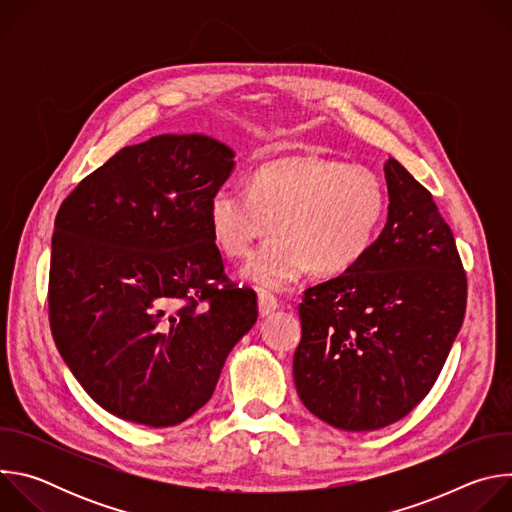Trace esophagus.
<instances>
[{
	"label": "esophagus",
	"mask_w": 512,
	"mask_h": 512,
	"mask_svg": "<svg viewBox=\"0 0 512 512\" xmlns=\"http://www.w3.org/2000/svg\"><path fill=\"white\" fill-rule=\"evenodd\" d=\"M257 304H259V316H261V318L271 316V314L279 308L277 298H275V296H271V294H267V291H259Z\"/></svg>",
	"instance_id": "esophagus-1"
}]
</instances>
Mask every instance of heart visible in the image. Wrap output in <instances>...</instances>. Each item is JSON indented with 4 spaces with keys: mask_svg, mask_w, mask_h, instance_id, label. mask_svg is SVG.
<instances>
[{
    "mask_svg": "<svg viewBox=\"0 0 512 512\" xmlns=\"http://www.w3.org/2000/svg\"><path fill=\"white\" fill-rule=\"evenodd\" d=\"M389 208L383 178L364 166L324 156H298L263 164L243 184L218 186L208 200L216 245L243 257L273 227L243 265L241 275L265 289H283L316 275H340L356 265L381 233Z\"/></svg>",
    "mask_w": 512,
    "mask_h": 512,
    "instance_id": "obj_1",
    "label": "heart"
}]
</instances>
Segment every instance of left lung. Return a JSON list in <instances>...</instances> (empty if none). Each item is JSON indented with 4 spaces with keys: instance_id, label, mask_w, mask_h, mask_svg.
<instances>
[{
    "instance_id": "obj_1",
    "label": "left lung",
    "mask_w": 512,
    "mask_h": 512,
    "mask_svg": "<svg viewBox=\"0 0 512 512\" xmlns=\"http://www.w3.org/2000/svg\"><path fill=\"white\" fill-rule=\"evenodd\" d=\"M387 225L364 257L306 289L294 381L302 403L346 431L405 417L433 387L462 328L466 273L431 194L385 162Z\"/></svg>"
}]
</instances>
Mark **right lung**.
Here are the masks:
<instances>
[{"label":"right lung","mask_w":512,"mask_h":512,"mask_svg":"<svg viewBox=\"0 0 512 512\" xmlns=\"http://www.w3.org/2000/svg\"><path fill=\"white\" fill-rule=\"evenodd\" d=\"M235 152L208 135L127 145L60 204L48 314L70 373L119 419L170 427L214 393L257 296L227 279L208 200Z\"/></svg>","instance_id":"obj_1"}]
</instances>
